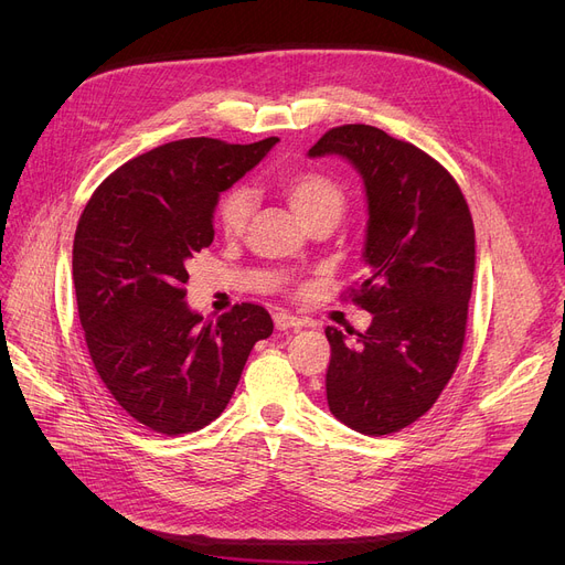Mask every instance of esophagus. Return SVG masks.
Masks as SVG:
<instances>
[{"label": "esophagus", "instance_id": "esophagus-1", "mask_svg": "<svg viewBox=\"0 0 565 565\" xmlns=\"http://www.w3.org/2000/svg\"><path fill=\"white\" fill-rule=\"evenodd\" d=\"M273 318H275V328H277L279 332L300 330L302 324H305L300 318H295V316H290V313H286V311H277Z\"/></svg>", "mask_w": 565, "mask_h": 565}]
</instances>
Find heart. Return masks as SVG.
<instances>
[{
  "label": "heart",
  "instance_id": "b5f03b06",
  "mask_svg": "<svg viewBox=\"0 0 565 565\" xmlns=\"http://www.w3.org/2000/svg\"><path fill=\"white\" fill-rule=\"evenodd\" d=\"M279 190L288 205L298 213L305 224L322 217V215H337L341 217L345 207V194L343 190L332 181L330 175H324L313 169H300L290 171L279 178ZM254 196L252 190L245 185H235L226 190L217 201V224L224 235L233 237L241 235L252 217Z\"/></svg>",
  "mask_w": 565,
  "mask_h": 565
}]
</instances>
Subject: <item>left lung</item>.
Segmentation results:
<instances>
[{
	"label": "left lung",
	"mask_w": 565,
	"mask_h": 565,
	"mask_svg": "<svg viewBox=\"0 0 565 565\" xmlns=\"http://www.w3.org/2000/svg\"><path fill=\"white\" fill-rule=\"evenodd\" d=\"M330 153L364 178L369 273L348 298L373 320L354 345L337 328L324 330L332 345L324 387L339 422L380 437L424 417L458 366L477 260L473 222L456 178L409 141L350 124L309 148L311 158Z\"/></svg>",
	"instance_id": "8db88e82"
}]
</instances>
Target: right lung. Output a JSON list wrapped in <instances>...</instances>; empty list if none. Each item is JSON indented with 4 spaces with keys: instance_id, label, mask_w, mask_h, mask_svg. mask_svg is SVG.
<instances>
[{
    "instance_id": "obj_1",
    "label": "right lung",
    "mask_w": 565,
    "mask_h": 565,
    "mask_svg": "<svg viewBox=\"0 0 565 565\" xmlns=\"http://www.w3.org/2000/svg\"><path fill=\"white\" fill-rule=\"evenodd\" d=\"M169 141L111 171L88 199L73 243L84 341L111 398L156 433L215 422L256 341L275 324L243 302L217 320L185 305L188 260L211 247L220 192L277 143Z\"/></svg>"
}]
</instances>
